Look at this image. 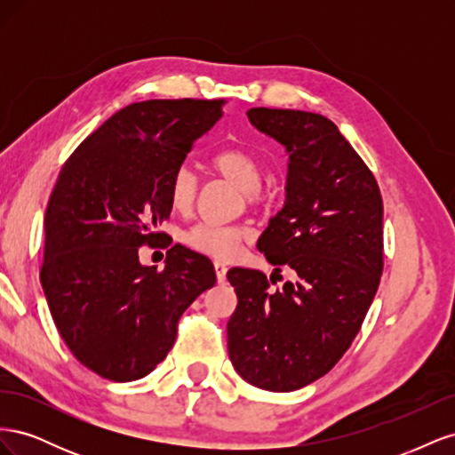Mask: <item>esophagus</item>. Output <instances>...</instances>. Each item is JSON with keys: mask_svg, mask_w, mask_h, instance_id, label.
Returning <instances> with one entry per match:
<instances>
[{"mask_svg": "<svg viewBox=\"0 0 455 455\" xmlns=\"http://www.w3.org/2000/svg\"><path fill=\"white\" fill-rule=\"evenodd\" d=\"M214 271H216L218 283H224L226 281V275H228L226 264H222V261H214Z\"/></svg>", "mask_w": 455, "mask_h": 455, "instance_id": "esophagus-1", "label": "esophagus"}]
</instances>
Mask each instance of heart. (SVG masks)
Listing matches in <instances>:
<instances>
[{"label":"heart","instance_id":"b5f03b06","mask_svg":"<svg viewBox=\"0 0 455 455\" xmlns=\"http://www.w3.org/2000/svg\"><path fill=\"white\" fill-rule=\"evenodd\" d=\"M211 169L226 180L241 188L243 197L249 206H264L271 191L261 184L264 180V164L252 149L244 146H229L211 159ZM199 180L189 167H178L171 178L169 199L172 209L188 212L196 203ZM249 237V229L243 226H212L196 224L184 233V243L196 252L228 259L239 251L241 243Z\"/></svg>","mask_w":455,"mask_h":455}]
</instances>
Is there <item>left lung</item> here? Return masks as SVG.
Segmentation results:
<instances>
[{
    "instance_id": "obj_1",
    "label": "left lung",
    "mask_w": 455,
    "mask_h": 455,
    "mask_svg": "<svg viewBox=\"0 0 455 455\" xmlns=\"http://www.w3.org/2000/svg\"><path fill=\"white\" fill-rule=\"evenodd\" d=\"M246 116L291 159L286 203L258 249L296 281L269 291L261 271H228L239 299L228 351L246 381L286 393L332 370L359 334L383 271V201L374 174L324 116L271 108Z\"/></svg>"
}]
</instances>
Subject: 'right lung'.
<instances>
[{
    "label": "right lung",
    "mask_w": 455,
    "mask_h": 455,
    "mask_svg": "<svg viewBox=\"0 0 455 455\" xmlns=\"http://www.w3.org/2000/svg\"><path fill=\"white\" fill-rule=\"evenodd\" d=\"M224 104L123 108L77 146L52 188L41 286L68 349L106 379L149 374L172 349L182 313L216 283L211 259L182 244L163 269L142 266L139 249L169 239L156 226L172 209L171 178Z\"/></svg>",
    "instance_id": "right-lung-1"
}]
</instances>
